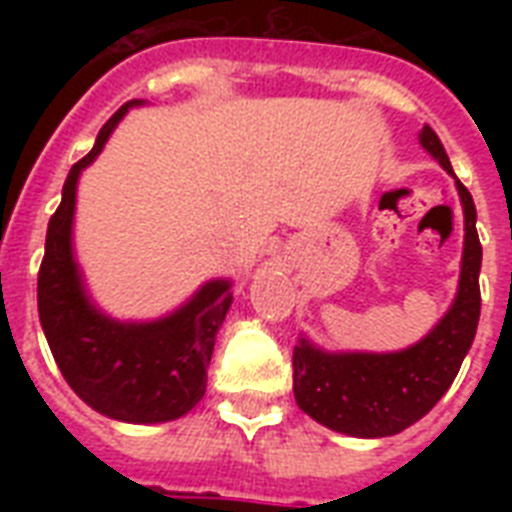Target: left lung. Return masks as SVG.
<instances>
[{
    "label": "left lung",
    "instance_id": "obj_1",
    "mask_svg": "<svg viewBox=\"0 0 512 512\" xmlns=\"http://www.w3.org/2000/svg\"><path fill=\"white\" fill-rule=\"evenodd\" d=\"M420 146L457 180L441 140L428 124ZM465 212L460 287L452 308L420 342L396 353H327L300 337L292 353L295 401L308 417L329 430L358 438L396 436L438 404L468 356L481 316V241L476 204L457 180Z\"/></svg>",
    "mask_w": 512,
    "mask_h": 512
}]
</instances>
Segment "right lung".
I'll return each mask as SVG.
<instances>
[{
	"label": "right lung",
	"mask_w": 512,
	"mask_h": 512,
	"mask_svg": "<svg viewBox=\"0 0 512 512\" xmlns=\"http://www.w3.org/2000/svg\"><path fill=\"white\" fill-rule=\"evenodd\" d=\"M132 106L143 100L124 103L103 124L90 154L68 172L47 225L36 300L55 364L76 396L111 420L154 425L183 417L201 401L215 335L233 295L228 279L207 281L188 303L156 321H116L87 295L71 241L76 183Z\"/></svg>",
	"instance_id": "add662e5"
}]
</instances>
